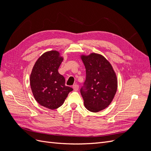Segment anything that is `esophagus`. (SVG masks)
Listing matches in <instances>:
<instances>
[{
    "mask_svg": "<svg viewBox=\"0 0 151 151\" xmlns=\"http://www.w3.org/2000/svg\"><path fill=\"white\" fill-rule=\"evenodd\" d=\"M72 88H73V89H74V91H77L79 89V86L77 84H74L72 86Z\"/></svg>",
    "mask_w": 151,
    "mask_h": 151,
    "instance_id": "esophagus-1",
    "label": "esophagus"
}]
</instances>
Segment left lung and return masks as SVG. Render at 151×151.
Listing matches in <instances>:
<instances>
[{
  "label": "left lung",
  "mask_w": 151,
  "mask_h": 151,
  "mask_svg": "<svg viewBox=\"0 0 151 151\" xmlns=\"http://www.w3.org/2000/svg\"><path fill=\"white\" fill-rule=\"evenodd\" d=\"M86 68V78L81 93L84 106L96 113L107 108L116 93L118 80L111 63L101 54L81 55Z\"/></svg>",
  "instance_id": "obj_1"
}]
</instances>
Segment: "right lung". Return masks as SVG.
I'll use <instances>...</instances> for the list:
<instances>
[{"label":"right lung","mask_w":151,"mask_h":151,"mask_svg":"<svg viewBox=\"0 0 151 151\" xmlns=\"http://www.w3.org/2000/svg\"><path fill=\"white\" fill-rule=\"evenodd\" d=\"M63 60L57 50L45 52L35 62L30 75V86L35 99L41 106L50 109L61 106L73 90L65 85L64 77L58 72Z\"/></svg>","instance_id":"right-lung-1"}]
</instances>
